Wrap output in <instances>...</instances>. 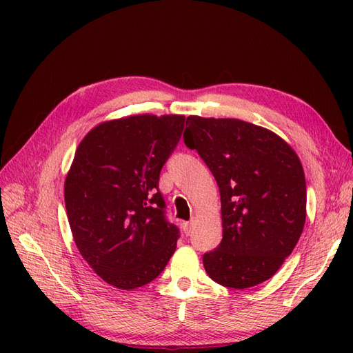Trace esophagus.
Segmentation results:
<instances>
[{
	"mask_svg": "<svg viewBox=\"0 0 353 353\" xmlns=\"http://www.w3.org/2000/svg\"><path fill=\"white\" fill-rule=\"evenodd\" d=\"M182 226H183L185 234L190 235V234H191V229H192V221H185V223L182 224Z\"/></svg>",
	"mask_w": 353,
	"mask_h": 353,
	"instance_id": "1",
	"label": "esophagus"
}]
</instances>
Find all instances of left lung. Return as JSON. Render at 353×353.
Listing matches in <instances>:
<instances>
[{
	"instance_id": "1",
	"label": "left lung",
	"mask_w": 353,
	"mask_h": 353,
	"mask_svg": "<svg viewBox=\"0 0 353 353\" xmlns=\"http://www.w3.org/2000/svg\"><path fill=\"white\" fill-rule=\"evenodd\" d=\"M183 141L197 150L220 188L223 239L203 254L208 276L244 290L270 279L301 238L306 220L302 162L279 134L236 118H186Z\"/></svg>"
}]
</instances>
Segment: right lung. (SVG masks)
<instances>
[{"label":"right lung","instance_id":"1","mask_svg":"<svg viewBox=\"0 0 353 353\" xmlns=\"http://www.w3.org/2000/svg\"><path fill=\"white\" fill-rule=\"evenodd\" d=\"M183 115H130L100 123L79 144L65 179L74 243L101 279L134 290L156 279L176 250L159 174L177 145Z\"/></svg>","mask_w":353,"mask_h":353}]
</instances>
